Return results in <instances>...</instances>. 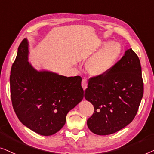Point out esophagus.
I'll return each mask as SVG.
<instances>
[{"instance_id":"obj_1","label":"esophagus","mask_w":154,"mask_h":154,"mask_svg":"<svg viewBox=\"0 0 154 154\" xmlns=\"http://www.w3.org/2000/svg\"><path fill=\"white\" fill-rule=\"evenodd\" d=\"M87 85H88V82H87V79H83L82 81V87L84 90H85L86 89H87Z\"/></svg>"}]
</instances>
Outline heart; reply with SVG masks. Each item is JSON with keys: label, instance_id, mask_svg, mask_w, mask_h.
<instances>
[{"label": "heart", "instance_id": "obj_1", "mask_svg": "<svg viewBox=\"0 0 154 154\" xmlns=\"http://www.w3.org/2000/svg\"><path fill=\"white\" fill-rule=\"evenodd\" d=\"M103 47L86 63L87 72L94 77H101L108 73L121 53V46L118 43L106 42Z\"/></svg>", "mask_w": 154, "mask_h": 154}]
</instances>
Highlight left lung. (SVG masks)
<instances>
[{"instance_id": "obj_1", "label": "left lung", "mask_w": 154, "mask_h": 154, "mask_svg": "<svg viewBox=\"0 0 154 154\" xmlns=\"http://www.w3.org/2000/svg\"><path fill=\"white\" fill-rule=\"evenodd\" d=\"M143 94L140 61L132 48L128 49L108 73L89 79L85 97L94 112L87 120L88 128L98 135L122 130L134 118Z\"/></svg>"}]
</instances>
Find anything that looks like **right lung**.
Segmentation results:
<instances>
[{
    "mask_svg": "<svg viewBox=\"0 0 154 154\" xmlns=\"http://www.w3.org/2000/svg\"><path fill=\"white\" fill-rule=\"evenodd\" d=\"M28 56L29 43L24 38L10 72L13 109L26 128L50 136L64 126L67 112L83 99L82 78L36 70L28 62Z\"/></svg>",
    "mask_w": 154,
    "mask_h": 154,
    "instance_id": "obj_1",
    "label": "right lung"
}]
</instances>
